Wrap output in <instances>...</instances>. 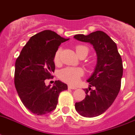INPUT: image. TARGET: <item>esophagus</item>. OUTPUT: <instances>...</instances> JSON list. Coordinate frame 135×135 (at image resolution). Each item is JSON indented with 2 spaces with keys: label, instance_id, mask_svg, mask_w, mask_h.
Segmentation results:
<instances>
[{
  "label": "esophagus",
  "instance_id": "obj_1",
  "mask_svg": "<svg viewBox=\"0 0 135 135\" xmlns=\"http://www.w3.org/2000/svg\"><path fill=\"white\" fill-rule=\"evenodd\" d=\"M68 88L69 89H72V90H76V89H77L76 87L72 86V85H68Z\"/></svg>",
  "mask_w": 135,
  "mask_h": 135
}]
</instances>
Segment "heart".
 Returning <instances> with one entry per match:
<instances>
[{
	"label": "heart",
	"instance_id": "heart-1",
	"mask_svg": "<svg viewBox=\"0 0 135 135\" xmlns=\"http://www.w3.org/2000/svg\"><path fill=\"white\" fill-rule=\"evenodd\" d=\"M75 50L79 57H81V56L83 55L87 56V55L88 54L89 49L88 47L85 46V45H76ZM60 53H61V49H58L54 56V61L56 64L59 62ZM83 74V71L81 68H66L60 70L59 73V76L62 81L65 83H68L71 85H75L79 82L80 77L82 76Z\"/></svg>",
	"mask_w": 135,
	"mask_h": 135
}]
</instances>
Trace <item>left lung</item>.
<instances>
[{
  "label": "left lung",
  "instance_id": "left-lung-1",
  "mask_svg": "<svg viewBox=\"0 0 135 135\" xmlns=\"http://www.w3.org/2000/svg\"><path fill=\"white\" fill-rule=\"evenodd\" d=\"M78 41L90 43L97 55V63L93 74L87 81L85 98L75 103V109L85 117H94L103 114L112 105L121 88L123 63L116 43L105 32L96 31L88 35L76 34ZM91 86L95 89L92 90Z\"/></svg>",
  "mask_w": 135,
  "mask_h": 135
}]
</instances>
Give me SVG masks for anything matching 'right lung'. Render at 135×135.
I'll return each instance as SVG.
<instances>
[{
  "label": "right lung",
  "mask_w": 135,
  "mask_h": 135,
  "mask_svg": "<svg viewBox=\"0 0 135 135\" xmlns=\"http://www.w3.org/2000/svg\"><path fill=\"white\" fill-rule=\"evenodd\" d=\"M51 30H44L30 38L15 63L14 84L23 105L36 115L48 114L56 108L61 92L68 85L60 81L46 85L55 65L54 56L61 43L68 41Z\"/></svg>",
  "instance_id": "add662e5"
}]
</instances>
